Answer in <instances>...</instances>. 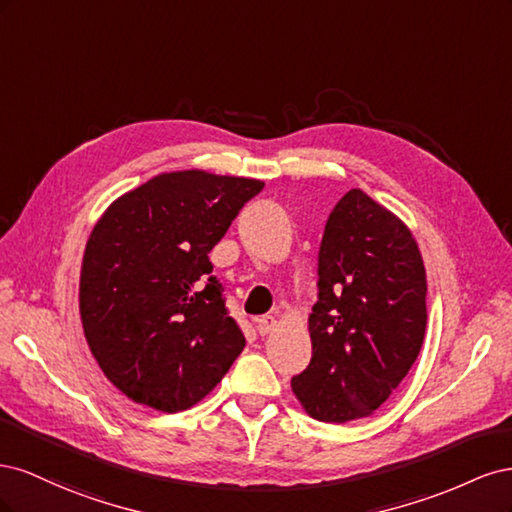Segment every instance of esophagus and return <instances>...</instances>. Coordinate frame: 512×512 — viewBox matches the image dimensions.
Instances as JSON below:
<instances>
[{"label":"esophagus","instance_id":"34e87169","mask_svg":"<svg viewBox=\"0 0 512 512\" xmlns=\"http://www.w3.org/2000/svg\"><path fill=\"white\" fill-rule=\"evenodd\" d=\"M275 327H277V320H275L273 316H262V318H258V320H256V329H258V333H260V335H269V333H273V331H275Z\"/></svg>","mask_w":512,"mask_h":512}]
</instances>
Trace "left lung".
I'll use <instances>...</instances> for the list:
<instances>
[{"mask_svg": "<svg viewBox=\"0 0 512 512\" xmlns=\"http://www.w3.org/2000/svg\"><path fill=\"white\" fill-rule=\"evenodd\" d=\"M425 265L412 232L361 190L333 207L309 316L312 361L292 378L309 416H369L414 365L427 327Z\"/></svg>", "mask_w": 512, "mask_h": 512, "instance_id": "obj_1", "label": "left lung"}]
</instances>
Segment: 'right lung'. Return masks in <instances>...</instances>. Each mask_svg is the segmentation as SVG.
Instances as JSON below:
<instances>
[{
	"label": "right lung",
	"instance_id": "add662e5",
	"mask_svg": "<svg viewBox=\"0 0 512 512\" xmlns=\"http://www.w3.org/2000/svg\"><path fill=\"white\" fill-rule=\"evenodd\" d=\"M265 183L181 170L106 209L87 241L81 320L104 376L136 404L188 410L245 348L209 252Z\"/></svg>",
	"mask_w": 512,
	"mask_h": 512
}]
</instances>
